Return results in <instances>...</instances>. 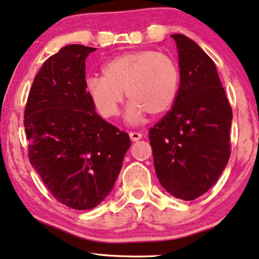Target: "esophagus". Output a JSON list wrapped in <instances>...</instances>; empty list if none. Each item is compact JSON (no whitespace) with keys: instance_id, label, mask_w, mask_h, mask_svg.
Listing matches in <instances>:
<instances>
[{"instance_id":"esophagus-1","label":"esophagus","mask_w":259,"mask_h":259,"mask_svg":"<svg viewBox=\"0 0 259 259\" xmlns=\"http://www.w3.org/2000/svg\"><path fill=\"white\" fill-rule=\"evenodd\" d=\"M130 138H131V140L134 142V141L140 140V139L142 138V134L139 132H130Z\"/></svg>"}]
</instances>
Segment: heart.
Returning a JSON list of instances; mask_svg holds the SVG:
<instances>
[{"instance_id": "obj_1", "label": "heart", "mask_w": 259, "mask_h": 259, "mask_svg": "<svg viewBox=\"0 0 259 259\" xmlns=\"http://www.w3.org/2000/svg\"><path fill=\"white\" fill-rule=\"evenodd\" d=\"M179 66L170 56L152 49L123 52L103 66V77L90 76L86 92L93 106L105 119L115 117L123 100H131L127 119L137 121L146 112L166 113L179 91Z\"/></svg>"}]
</instances>
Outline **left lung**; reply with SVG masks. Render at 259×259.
<instances>
[{
  "label": "left lung",
  "instance_id": "obj_1",
  "mask_svg": "<svg viewBox=\"0 0 259 259\" xmlns=\"http://www.w3.org/2000/svg\"><path fill=\"white\" fill-rule=\"evenodd\" d=\"M171 37L179 52L178 96L148 138L161 186L192 201L215 185L229 161L232 111L212 59L187 36Z\"/></svg>",
  "mask_w": 259,
  "mask_h": 259
}]
</instances>
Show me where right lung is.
<instances>
[{"label":"right lung","instance_id":"add662e5","mask_svg":"<svg viewBox=\"0 0 259 259\" xmlns=\"http://www.w3.org/2000/svg\"><path fill=\"white\" fill-rule=\"evenodd\" d=\"M96 48L71 44L36 74L24 110L28 156L56 200L77 210L102 203L131 146L128 134L95 111L85 59Z\"/></svg>","mask_w":259,"mask_h":259}]
</instances>
